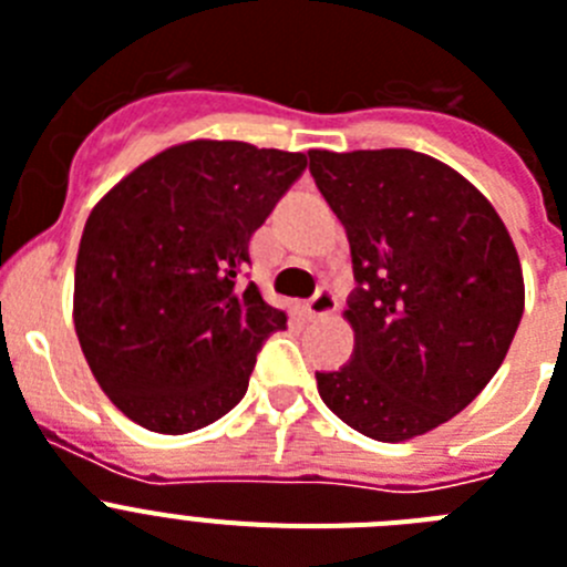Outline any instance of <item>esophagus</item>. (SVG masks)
Returning a JSON list of instances; mask_svg holds the SVG:
<instances>
[{
  "mask_svg": "<svg viewBox=\"0 0 567 567\" xmlns=\"http://www.w3.org/2000/svg\"><path fill=\"white\" fill-rule=\"evenodd\" d=\"M337 293H333L328 285H322V288H317V293H313L308 302H305V311H308V317H324V313H333L337 311Z\"/></svg>",
  "mask_w": 567,
  "mask_h": 567,
  "instance_id": "esophagus-1",
  "label": "esophagus"
}]
</instances>
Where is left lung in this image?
I'll use <instances>...</instances> for the list:
<instances>
[{
	"label": "left lung",
	"instance_id": "obj_1",
	"mask_svg": "<svg viewBox=\"0 0 567 567\" xmlns=\"http://www.w3.org/2000/svg\"><path fill=\"white\" fill-rule=\"evenodd\" d=\"M351 243L357 288L348 365L317 371L319 396L379 442L433 431L499 371L525 308L519 256L485 196L408 147L308 151Z\"/></svg>",
	"mask_w": 567,
	"mask_h": 567
}]
</instances>
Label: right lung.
Wrapping results in <instances>:
<instances>
[{
    "instance_id": "1",
    "label": "right lung",
    "mask_w": 567,
    "mask_h": 567,
    "mask_svg": "<svg viewBox=\"0 0 567 567\" xmlns=\"http://www.w3.org/2000/svg\"><path fill=\"white\" fill-rule=\"evenodd\" d=\"M305 154L185 142L91 210L73 324L111 402L156 433H190L239 405L256 353L288 313L245 285L250 236L302 176Z\"/></svg>"
}]
</instances>
